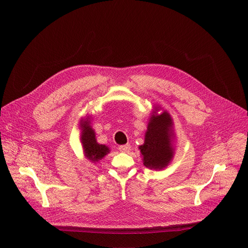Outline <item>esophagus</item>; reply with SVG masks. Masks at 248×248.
I'll return each mask as SVG.
<instances>
[{
  "label": "esophagus",
  "instance_id": "esophagus-1",
  "mask_svg": "<svg viewBox=\"0 0 248 248\" xmlns=\"http://www.w3.org/2000/svg\"><path fill=\"white\" fill-rule=\"evenodd\" d=\"M119 150L122 152H128L130 150V145L129 144L121 145V146H119Z\"/></svg>",
  "mask_w": 248,
  "mask_h": 248
}]
</instances>
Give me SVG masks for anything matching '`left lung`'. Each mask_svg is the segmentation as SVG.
Returning <instances> with one entry per match:
<instances>
[{
    "instance_id": "obj_1",
    "label": "left lung",
    "mask_w": 248,
    "mask_h": 248,
    "mask_svg": "<svg viewBox=\"0 0 248 248\" xmlns=\"http://www.w3.org/2000/svg\"><path fill=\"white\" fill-rule=\"evenodd\" d=\"M170 125L171 119L167 112L151 118L144 144L139 146L145 167L161 170L171 160L173 152L170 143Z\"/></svg>"
}]
</instances>
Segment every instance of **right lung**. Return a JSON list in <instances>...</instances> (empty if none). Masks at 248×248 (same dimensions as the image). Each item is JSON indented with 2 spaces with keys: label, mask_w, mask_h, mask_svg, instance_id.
I'll return each instance as SVG.
<instances>
[{
  "label": "right lung",
  "mask_w": 248,
  "mask_h": 248,
  "mask_svg": "<svg viewBox=\"0 0 248 248\" xmlns=\"http://www.w3.org/2000/svg\"><path fill=\"white\" fill-rule=\"evenodd\" d=\"M82 128L83 131L81 135V141L83 144V149L85 152V156L90 161H98L110 152L107 146L97 143L94 130L90 127L89 122H84L82 124Z\"/></svg>",
  "instance_id": "right-lung-1"
}]
</instances>
